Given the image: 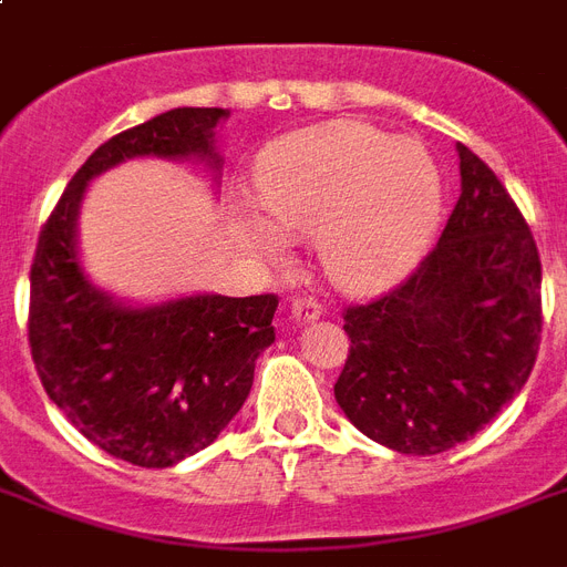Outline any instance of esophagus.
I'll return each instance as SVG.
<instances>
[{
    "mask_svg": "<svg viewBox=\"0 0 567 567\" xmlns=\"http://www.w3.org/2000/svg\"><path fill=\"white\" fill-rule=\"evenodd\" d=\"M291 318L297 320V323H315V320L320 318V306L311 300H293Z\"/></svg>",
    "mask_w": 567,
    "mask_h": 567,
    "instance_id": "obj_1",
    "label": "esophagus"
}]
</instances>
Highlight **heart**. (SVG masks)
<instances>
[{
    "instance_id": "obj_1",
    "label": "heart",
    "mask_w": 567,
    "mask_h": 567,
    "mask_svg": "<svg viewBox=\"0 0 567 567\" xmlns=\"http://www.w3.org/2000/svg\"><path fill=\"white\" fill-rule=\"evenodd\" d=\"M441 171L414 137L336 120L276 141L256 167V202L231 220L256 256L279 265L288 235H311L320 270L347 293L409 276L441 220Z\"/></svg>"
}]
</instances>
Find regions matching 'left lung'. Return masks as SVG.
<instances>
[{
    "label": "left lung",
    "instance_id": "left-lung-1",
    "mask_svg": "<svg viewBox=\"0 0 567 567\" xmlns=\"http://www.w3.org/2000/svg\"><path fill=\"white\" fill-rule=\"evenodd\" d=\"M462 194L439 244L400 288L347 309L336 382L347 421L405 456H435L494 421L527 385L542 341V261L501 179L456 144Z\"/></svg>",
    "mask_w": 567,
    "mask_h": 567
}]
</instances>
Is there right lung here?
Segmentation results:
<instances>
[{"instance_id": "1", "label": "right lung", "mask_w": 567, "mask_h": 567, "mask_svg": "<svg viewBox=\"0 0 567 567\" xmlns=\"http://www.w3.org/2000/svg\"><path fill=\"white\" fill-rule=\"evenodd\" d=\"M229 109H173L120 132L82 164L40 231L29 344L49 400L96 447L171 467L212 444L249 396L276 341L274 293L114 297L84 270L79 214L91 182L135 158L203 164L220 185L217 128Z\"/></svg>"}]
</instances>
